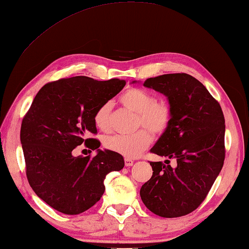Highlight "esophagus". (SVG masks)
Returning <instances> with one entry per match:
<instances>
[{
    "label": "esophagus",
    "mask_w": 249,
    "mask_h": 249,
    "mask_svg": "<svg viewBox=\"0 0 249 249\" xmlns=\"http://www.w3.org/2000/svg\"><path fill=\"white\" fill-rule=\"evenodd\" d=\"M134 164V161L128 158H125V166H131Z\"/></svg>",
    "instance_id": "1"
}]
</instances>
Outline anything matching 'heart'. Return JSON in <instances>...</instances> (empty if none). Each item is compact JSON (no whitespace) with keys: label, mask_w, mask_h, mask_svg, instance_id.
<instances>
[{"label":"heart","mask_w":249,"mask_h":249,"mask_svg":"<svg viewBox=\"0 0 249 249\" xmlns=\"http://www.w3.org/2000/svg\"><path fill=\"white\" fill-rule=\"evenodd\" d=\"M122 105L138 114V127H144L132 135H115L106 139L105 146L110 151L124 156L125 158H137L152 142L151 133L161 135L167 129L172 121V108L170 104L157 101L146 90L130 88L120 96ZM110 103H104L96 109L94 123L97 128L107 131L110 128ZM150 131L148 132L147 129Z\"/></svg>","instance_id":"b5f03b06"}]
</instances>
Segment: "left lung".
I'll return each instance as SVG.
<instances>
[{
    "mask_svg": "<svg viewBox=\"0 0 249 249\" xmlns=\"http://www.w3.org/2000/svg\"><path fill=\"white\" fill-rule=\"evenodd\" d=\"M143 86L164 94L173 112L169 127L151 152L174 158L177 164L149 162L153 176L142 186L141 199L159 216H183L203 203L223 167L222 108L199 80L186 73L147 78Z\"/></svg>",
    "mask_w": 249,
    "mask_h": 249,
    "instance_id": "8db88e82",
    "label": "left lung"
}]
</instances>
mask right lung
Returning <instances> with one entry per match:
<instances>
[{"instance_id":"right-lung-1","label":"right lung","mask_w":249,"mask_h":249,"mask_svg":"<svg viewBox=\"0 0 249 249\" xmlns=\"http://www.w3.org/2000/svg\"><path fill=\"white\" fill-rule=\"evenodd\" d=\"M112 78L98 82L87 76L62 78L44 85L23 118L20 140L30 186L46 204L65 214L88 210L101 199L104 180L124 167L122 155L100 149L94 113L124 88ZM85 143L98 154L74 158L72 149Z\"/></svg>"}]
</instances>
